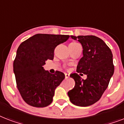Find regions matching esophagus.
Instances as JSON below:
<instances>
[{"mask_svg": "<svg viewBox=\"0 0 124 124\" xmlns=\"http://www.w3.org/2000/svg\"><path fill=\"white\" fill-rule=\"evenodd\" d=\"M65 77H66V78H68L70 77V75L68 73H65Z\"/></svg>", "mask_w": 124, "mask_h": 124, "instance_id": "obj_1", "label": "esophagus"}]
</instances>
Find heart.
<instances>
[{
  "label": "heart",
  "mask_w": 124,
  "mask_h": 124,
  "mask_svg": "<svg viewBox=\"0 0 124 124\" xmlns=\"http://www.w3.org/2000/svg\"><path fill=\"white\" fill-rule=\"evenodd\" d=\"M78 43L77 42H71V44H70V45H76V44H78Z\"/></svg>",
  "instance_id": "1"
}]
</instances>
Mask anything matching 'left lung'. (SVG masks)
<instances>
[{"label":"left lung","mask_w":124,"mask_h":124,"mask_svg":"<svg viewBox=\"0 0 124 124\" xmlns=\"http://www.w3.org/2000/svg\"><path fill=\"white\" fill-rule=\"evenodd\" d=\"M83 47V57L77 68L78 73L87 75L84 80L78 73L70 77L75 82L74 88L68 93L70 101L76 106L86 107L100 100L114 73L113 54L101 39L93 35L71 36ZM82 76V74H80Z\"/></svg>","instance_id":"1"}]
</instances>
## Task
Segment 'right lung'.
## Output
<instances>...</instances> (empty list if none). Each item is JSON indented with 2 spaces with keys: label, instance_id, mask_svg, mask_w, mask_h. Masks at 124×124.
Returning <instances> with one entry per match:
<instances>
[{
  "label": "right lung",
  "instance_id": "1",
  "mask_svg": "<svg viewBox=\"0 0 124 124\" xmlns=\"http://www.w3.org/2000/svg\"><path fill=\"white\" fill-rule=\"evenodd\" d=\"M70 37L65 35L37 34L22 42L13 62L16 87L26 104L44 108L52 102L54 90L65 78L62 72L51 74L42 66L53 60L54 49Z\"/></svg>",
  "mask_w": 124,
  "mask_h": 124
}]
</instances>
